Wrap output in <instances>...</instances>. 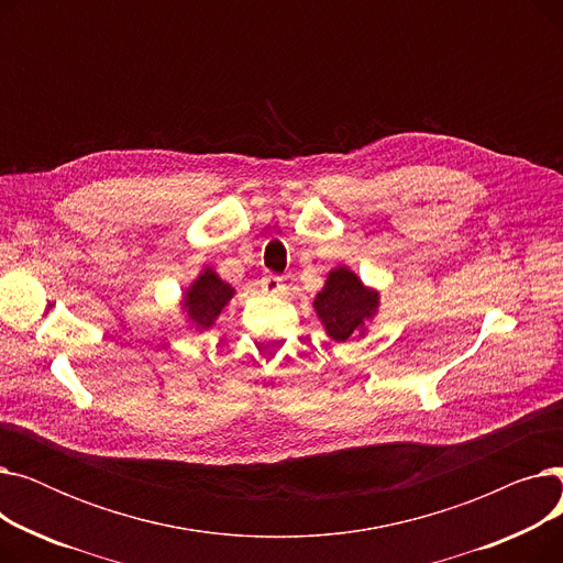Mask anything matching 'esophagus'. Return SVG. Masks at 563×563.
Returning <instances> with one entry per match:
<instances>
[{
  "label": "esophagus",
  "mask_w": 563,
  "mask_h": 563,
  "mask_svg": "<svg viewBox=\"0 0 563 563\" xmlns=\"http://www.w3.org/2000/svg\"><path fill=\"white\" fill-rule=\"evenodd\" d=\"M260 289L262 294H266V297H278V294H283L285 285H283V278L278 276H264L260 283Z\"/></svg>",
  "instance_id": "34e87169"
}]
</instances>
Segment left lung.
I'll return each instance as SVG.
<instances>
[{
	"mask_svg": "<svg viewBox=\"0 0 563 563\" xmlns=\"http://www.w3.org/2000/svg\"><path fill=\"white\" fill-rule=\"evenodd\" d=\"M380 306V294L367 287L349 266L340 264L329 274L321 291L314 297V312L323 331L335 342H349L363 338L367 323L374 319Z\"/></svg>",
	"mask_w": 563,
	"mask_h": 563,
	"instance_id": "left-lung-1",
	"label": "left lung"
}]
</instances>
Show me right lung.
I'll return each mask as SVG.
<instances>
[{
  "label": "right lung",
  "instance_id": "right-lung-1",
  "mask_svg": "<svg viewBox=\"0 0 563 563\" xmlns=\"http://www.w3.org/2000/svg\"><path fill=\"white\" fill-rule=\"evenodd\" d=\"M232 297L234 287L221 280L212 266H205L189 289H185V297L180 301L183 314H187L191 329L210 331Z\"/></svg>",
  "mask_w": 563,
  "mask_h": 563
}]
</instances>
